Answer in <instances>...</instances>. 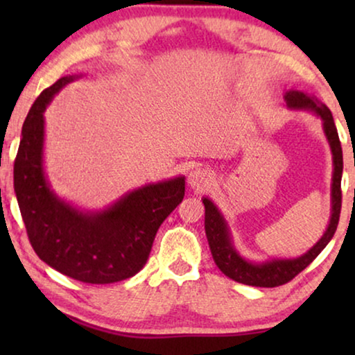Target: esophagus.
<instances>
[{
  "instance_id": "obj_1",
  "label": "esophagus",
  "mask_w": 355,
  "mask_h": 355,
  "mask_svg": "<svg viewBox=\"0 0 355 355\" xmlns=\"http://www.w3.org/2000/svg\"><path fill=\"white\" fill-rule=\"evenodd\" d=\"M187 182L192 189H203L213 182V173L207 168H196L189 173Z\"/></svg>"
}]
</instances>
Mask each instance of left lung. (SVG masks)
I'll return each mask as SVG.
<instances>
[{"mask_svg":"<svg viewBox=\"0 0 355 355\" xmlns=\"http://www.w3.org/2000/svg\"><path fill=\"white\" fill-rule=\"evenodd\" d=\"M286 105L293 110H307L313 111L323 121V130L327 135L329 147L333 153V182H331V218L329 225L317 244L302 257L297 259H283V260H268L263 263L245 260L234 249L231 241V232L227 230L225 218L218 210L215 203L210 198H202L205 205V232L208 245H210L213 260L218 268L225 273L227 278L237 281V283L247 286H257V288H276V286L289 283L295 278L300 271L307 268L312 261L317 259L320 252L328 245L331 237L336 232L339 215H341V176H343V148L339 142V135L334 125L333 114L327 105L318 101L315 96H310L304 92L289 90L284 95Z\"/></svg>","mask_w":355,"mask_h":355,"instance_id":"obj_1","label":"left lung"}]
</instances>
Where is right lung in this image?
Returning a JSON list of instances; mask_svg holds the SVG:
<instances>
[{"label": "right lung", "mask_w": 355, "mask_h": 355, "mask_svg": "<svg viewBox=\"0 0 355 355\" xmlns=\"http://www.w3.org/2000/svg\"><path fill=\"white\" fill-rule=\"evenodd\" d=\"M77 76L56 80L38 95L22 125L14 159V192L28 241L60 273L89 284L128 279L147 263L158 227L184 198V178L148 184L103 211H82L55 196L43 171V111Z\"/></svg>", "instance_id": "right-lung-1"}]
</instances>
